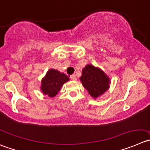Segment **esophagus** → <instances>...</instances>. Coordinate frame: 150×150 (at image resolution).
Listing matches in <instances>:
<instances>
[{
	"label": "esophagus",
	"instance_id": "esophagus-1",
	"mask_svg": "<svg viewBox=\"0 0 150 150\" xmlns=\"http://www.w3.org/2000/svg\"><path fill=\"white\" fill-rule=\"evenodd\" d=\"M70 79H71V80H73V81H75V80H76V79H77L76 75H70Z\"/></svg>",
	"mask_w": 150,
	"mask_h": 150
}]
</instances>
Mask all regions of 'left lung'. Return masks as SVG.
Masks as SVG:
<instances>
[{
    "label": "left lung",
    "instance_id": "1",
    "mask_svg": "<svg viewBox=\"0 0 150 150\" xmlns=\"http://www.w3.org/2000/svg\"><path fill=\"white\" fill-rule=\"evenodd\" d=\"M82 84L92 97L98 98L108 89L110 78L100 69L92 65H86L80 78Z\"/></svg>",
    "mask_w": 150,
    "mask_h": 150
}]
</instances>
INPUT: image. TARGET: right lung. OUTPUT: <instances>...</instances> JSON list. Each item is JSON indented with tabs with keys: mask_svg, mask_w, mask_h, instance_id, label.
Returning a JSON list of instances; mask_svg holds the SVG:
<instances>
[{
	"mask_svg": "<svg viewBox=\"0 0 150 150\" xmlns=\"http://www.w3.org/2000/svg\"><path fill=\"white\" fill-rule=\"evenodd\" d=\"M69 81V78L59 71L50 69L41 81V89L44 95L54 97L58 94L61 86Z\"/></svg>",
	"mask_w": 150,
	"mask_h": 150,
	"instance_id": "add662e5",
	"label": "right lung"
}]
</instances>
